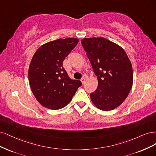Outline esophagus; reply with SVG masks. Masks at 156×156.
I'll return each mask as SVG.
<instances>
[{
  "instance_id": "1",
  "label": "esophagus",
  "mask_w": 156,
  "mask_h": 156,
  "mask_svg": "<svg viewBox=\"0 0 156 156\" xmlns=\"http://www.w3.org/2000/svg\"><path fill=\"white\" fill-rule=\"evenodd\" d=\"M85 80H86V78H85V76H83V78H82V79H81L82 83H84L85 82Z\"/></svg>"
}]
</instances>
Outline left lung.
I'll list each match as a JSON object with an SVG mask.
<instances>
[{
	"label": "left lung",
	"instance_id": "8db88e82",
	"mask_svg": "<svg viewBox=\"0 0 156 156\" xmlns=\"http://www.w3.org/2000/svg\"><path fill=\"white\" fill-rule=\"evenodd\" d=\"M81 43L98 79L97 89L90 94L92 102L103 111L117 108L133 84L132 66L126 53L103 37L84 38Z\"/></svg>",
	"mask_w": 156,
	"mask_h": 156
}]
</instances>
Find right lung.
<instances>
[{
  "label": "right lung",
  "instance_id": "right-lung-1",
  "mask_svg": "<svg viewBox=\"0 0 156 156\" xmlns=\"http://www.w3.org/2000/svg\"><path fill=\"white\" fill-rule=\"evenodd\" d=\"M78 43L76 38L59 39L44 44L34 54L28 79L34 95L43 106L65 107L82 85L80 80L70 78L63 67V60Z\"/></svg>",
  "mask_w": 156,
  "mask_h": 156
}]
</instances>
